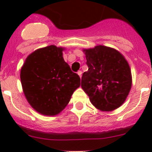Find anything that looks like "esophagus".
Masks as SVG:
<instances>
[{
	"instance_id": "34e87169",
	"label": "esophagus",
	"mask_w": 152,
	"mask_h": 152,
	"mask_svg": "<svg viewBox=\"0 0 152 152\" xmlns=\"http://www.w3.org/2000/svg\"><path fill=\"white\" fill-rule=\"evenodd\" d=\"M77 74H78L79 76L81 78V76H82V71H79L78 72H77Z\"/></svg>"
}]
</instances>
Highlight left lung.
<instances>
[{
    "label": "left lung",
    "mask_w": 152,
    "mask_h": 152,
    "mask_svg": "<svg viewBox=\"0 0 152 152\" xmlns=\"http://www.w3.org/2000/svg\"><path fill=\"white\" fill-rule=\"evenodd\" d=\"M88 70L81 88L91 102L102 111H112L125 101L132 86L129 65L121 53L105 46L83 50Z\"/></svg>",
    "instance_id": "8db88e82"
}]
</instances>
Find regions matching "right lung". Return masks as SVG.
Wrapping results in <instances>:
<instances>
[{"mask_svg":"<svg viewBox=\"0 0 152 152\" xmlns=\"http://www.w3.org/2000/svg\"><path fill=\"white\" fill-rule=\"evenodd\" d=\"M64 49L46 46L27 57L20 71L25 97L43 115H57L65 108L80 85V78L64 61Z\"/></svg>","mask_w":152,"mask_h":152,"instance_id":"add662e5","label":"right lung"}]
</instances>
